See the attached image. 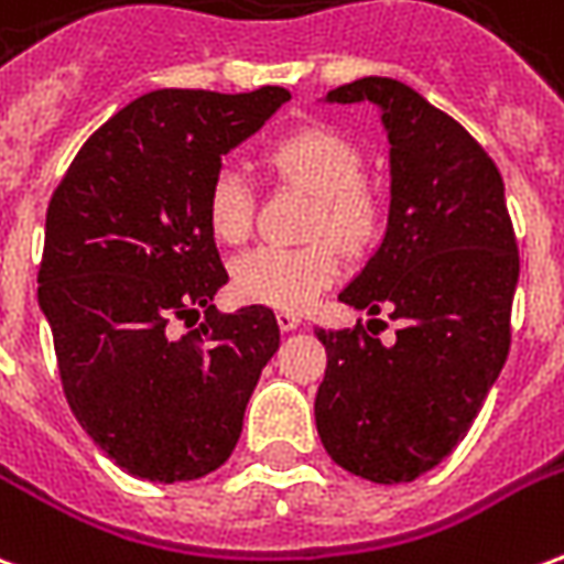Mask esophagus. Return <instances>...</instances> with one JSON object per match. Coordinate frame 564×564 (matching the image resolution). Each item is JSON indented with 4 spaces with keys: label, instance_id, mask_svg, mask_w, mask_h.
I'll list each match as a JSON object with an SVG mask.
<instances>
[{
    "label": "esophagus",
    "instance_id": "esophagus-1",
    "mask_svg": "<svg viewBox=\"0 0 564 564\" xmlns=\"http://www.w3.org/2000/svg\"><path fill=\"white\" fill-rule=\"evenodd\" d=\"M278 326H281L283 332H293L302 326V317H299L295 311H281V314H278Z\"/></svg>",
    "mask_w": 564,
    "mask_h": 564
}]
</instances>
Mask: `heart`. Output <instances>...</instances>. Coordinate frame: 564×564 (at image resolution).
<instances>
[{
  "label": "heart",
  "mask_w": 564,
  "mask_h": 564,
  "mask_svg": "<svg viewBox=\"0 0 564 564\" xmlns=\"http://www.w3.org/2000/svg\"><path fill=\"white\" fill-rule=\"evenodd\" d=\"M274 177L314 196L302 247H257L232 265V293L247 305L302 311L341 274L344 250H362L380 229V198L366 184V156L344 132L305 127L265 150ZM205 220L223 245H245L253 232V189L245 174L220 169L205 193Z\"/></svg>",
  "instance_id": "obj_1"
}]
</instances>
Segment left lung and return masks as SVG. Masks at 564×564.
Wrapping results in <instances>:
<instances>
[{"label":"left lung","mask_w":564,"mask_h":564,"mask_svg":"<svg viewBox=\"0 0 564 564\" xmlns=\"http://www.w3.org/2000/svg\"><path fill=\"white\" fill-rule=\"evenodd\" d=\"M326 99L383 111L390 226L341 302L387 311L399 329L390 347L362 323L317 332V432L344 471L408 484L453 453L508 359L517 235L496 162L408 84L359 78Z\"/></svg>","instance_id":"left-lung-1"}]
</instances>
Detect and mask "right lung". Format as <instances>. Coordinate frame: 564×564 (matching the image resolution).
Here are the masks:
<instances>
[{"label": "right lung", "instance_id": "add662e5", "mask_svg": "<svg viewBox=\"0 0 564 564\" xmlns=\"http://www.w3.org/2000/svg\"><path fill=\"white\" fill-rule=\"evenodd\" d=\"M286 99L283 87L148 93L93 132L47 205L39 305L68 408L108 459L153 484L232 456L281 344L271 307L210 305L229 278L205 193L223 153ZM181 322L197 329L181 336Z\"/></svg>", "mask_w": 564, "mask_h": 564}]
</instances>
